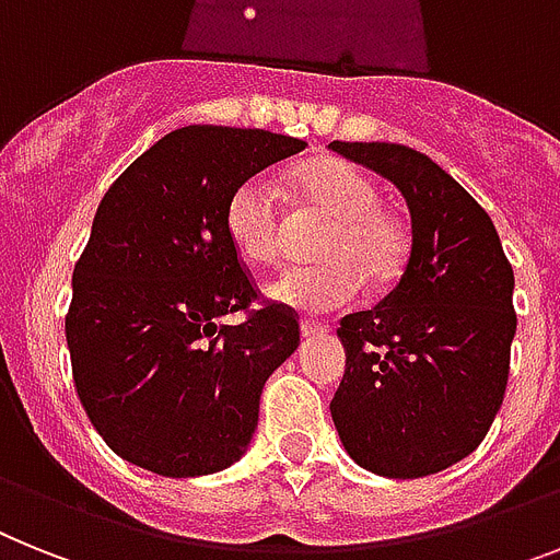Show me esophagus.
<instances>
[{
  "mask_svg": "<svg viewBox=\"0 0 560 560\" xmlns=\"http://www.w3.org/2000/svg\"><path fill=\"white\" fill-rule=\"evenodd\" d=\"M326 331H329V326H323V323H314V320L300 323V335H303V340H314V337H323Z\"/></svg>",
  "mask_w": 560,
  "mask_h": 560,
  "instance_id": "1",
  "label": "esophagus"
}]
</instances>
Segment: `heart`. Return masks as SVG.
Here are the masks:
<instances>
[{"label":"heart","mask_w":560,"mask_h":560,"mask_svg":"<svg viewBox=\"0 0 560 560\" xmlns=\"http://www.w3.org/2000/svg\"><path fill=\"white\" fill-rule=\"evenodd\" d=\"M294 186L308 214L331 220L317 243V257L326 262L283 271L266 289L271 300L300 314H331L358 298L363 277L386 285L404 271L406 229L381 208L377 186L363 171L337 156H320L300 165ZM225 231L248 262L269 266L283 254L289 223L269 174L234 188L225 206Z\"/></svg>","instance_id":"heart-1"}]
</instances>
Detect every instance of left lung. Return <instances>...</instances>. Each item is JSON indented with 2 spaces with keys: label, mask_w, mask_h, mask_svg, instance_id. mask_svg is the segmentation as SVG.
<instances>
[{
  "label": "left lung",
  "mask_w": 560,
  "mask_h": 560,
  "mask_svg": "<svg viewBox=\"0 0 560 560\" xmlns=\"http://www.w3.org/2000/svg\"><path fill=\"white\" fill-rule=\"evenodd\" d=\"M404 194L412 252L395 289L346 314V374L331 420L346 452L383 478H423L464 460L503 404L515 337V275L489 214L415 148L331 142Z\"/></svg>",
  "instance_id": "8db88e82"
}]
</instances>
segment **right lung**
Instances as JSON below:
<instances>
[{
    "mask_svg": "<svg viewBox=\"0 0 560 560\" xmlns=\"http://www.w3.org/2000/svg\"><path fill=\"white\" fill-rule=\"evenodd\" d=\"M262 128L186 125L114 179L73 266L65 314L73 386L128 464L220 472L246 452L262 386L300 346L298 314L257 303L225 231L240 183L303 151ZM243 311L240 327L219 317Z\"/></svg>",
    "mask_w": 560,
    "mask_h": 560,
    "instance_id": "right-lung-1",
    "label": "right lung"
}]
</instances>
